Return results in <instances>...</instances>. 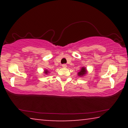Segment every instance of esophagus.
Masks as SVG:
<instances>
[{
  "label": "esophagus",
  "instance_id": "34e87169",
  "mask_svg": "<svg viewBox=\"0 0 128 128\" xmlns=\"http://www.w3.org/2000/svg\"><path fill=\"white\" fill-rule=\"evenodd\" d=\"M62 66L63 68H66L67 67V64H63L62 65Z\"/></svg>",
  "mask_w": 128,
  "mask_h": 128
}]
</instances>
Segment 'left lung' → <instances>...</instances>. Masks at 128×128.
<instances>
[{
	"mask_svg": "<svg viewBox=\"0 0 128 128\" xmlns=\"http://www.w3.org/2000/svg\"><path fill=\"white\" fill-rule=\"evenodd\" d=\"M87 73H88V71H87L86 68L82 67L80 71L78 73V76H79L80 78H83L87 74Z\"/></svg>",
	"mask_w": 128,
	"mask_h": 128,
	"instance_id": "1",
	"label": "left lung"
}]
</instances>
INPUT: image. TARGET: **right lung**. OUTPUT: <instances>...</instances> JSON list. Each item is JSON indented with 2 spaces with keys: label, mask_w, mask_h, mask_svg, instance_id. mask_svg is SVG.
Instances as JSON below:
<instances>
[{
  "label": "right lung",
  "mask_w": 128,
  "mask_h": 128,
  "mask_svg": "<svg viewBox=\"0 0 128 128\" xmlns=\"http://www.w3.org/2000/svg\"><path fill=\"white\" fill-rule=\"evenodd\" d=\"M50 73V72H49L47 69H45L44 71V73L45 75H48Z\"/></svg>",
  "instance_id": "right-lung-1"
}]
</instances>
